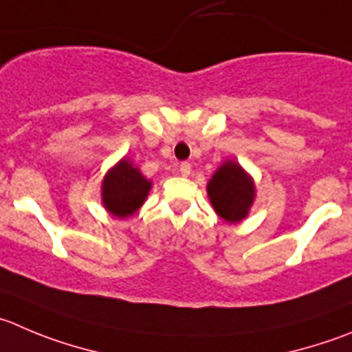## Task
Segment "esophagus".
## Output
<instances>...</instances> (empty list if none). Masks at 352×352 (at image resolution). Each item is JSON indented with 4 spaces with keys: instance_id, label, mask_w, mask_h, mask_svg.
Listing matches in <instances>:
<instances>
[{
    "instance_id": "34e87169",
    "label": "esophagus",
    "mask_w": 352,
    "mask_h": 352,
    "mask_svg": "<svg viewBox=\"0 0 352 352\" xmlns=\"http://www.w3.org/2000/svg\"><path fill=\"white\" fill-rule=\"evenodd\" d=\"M178 167H179V173H182L183 176H188V174L192 173V166H190L188 162H182Z\"/></svg>"
}]
</instances>
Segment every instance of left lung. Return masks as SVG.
<instances>
[{
    "mask_svg": "<svg viewBox=\"0 0 352 352\" xmlns=\"http://www.w3.org/2000/svg\"><path fill=\"white\" fill-rule=\"evenodd\" d=\"M212 207L223 219L239 223L249 212L254 200V183L235 162H224L207 185Z\"/></svg>",
    "mask_w": 352,
    "mask_h": 352,
    "instance_id": "obj_1",
    "label": "left lung"
}]
</instances>
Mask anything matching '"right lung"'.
Wrapping results in <instances>:
<instances>
[{
  "instance_id": "1",
  "label": "right lung",
  "mask_w": 352,
  "mask_h": 352,
  "mask_svg": "<svg viewBox=\"0 0 352 352\" xmlns=\"http://www.w3.org/2000/svg\"><path fill=\"white\" fill-rule=\"evenodd\" d=\"M152 183L126 159L107 173L102 185L103 204L117 217H128L145 202Z\"/></svg>"
}]
</instances>
